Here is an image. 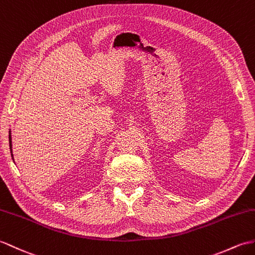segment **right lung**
Wrapping results in <instances>:
<instances>
[{"label":"right lung","mask_w":255,"mask_h":255,"mask_svg":"<svg viewBox=\"0 0 255 255\" xmlns=\"http://www.w3.org/2000/svg\"><path fill=\"white\" fill-rule=\"evenodd\" d=\"M9 146H11V144H10V134H9Z\"/></svg>","instance_id":"obj_1"}]
</instances>
